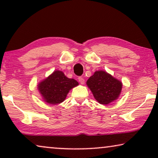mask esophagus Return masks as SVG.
<instances>
[{
    "instance_id": "1",
    "label": "esophagus",
    "mask_w": 158,
    "mask_h": 158,
    "mask_svg": "<svg viewBox=\"0 0 158 158\" xmlns=\"http://www.w3.org/2000/svg\"><path fill=\"white\" fill-rule=\"evenodd\" d=\"M78 81H79L80 83L82 84V85H83V84H84V83H85V80H84L83 77H78Z\"/></svg>"
}]
</instances>
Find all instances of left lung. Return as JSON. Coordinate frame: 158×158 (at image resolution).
<instances>
[{"label": "left lung", "instance_id": "left-lung-1", "mask_svg": "<svg viewBox=\"0 0 158 158\" xmlns=\"http://www.w3.org/2000/svg\"><path fill=\"white\" fill-rule=\"evenodd\" d=\"M96 100L101 104H109L119 96L122 83L105 71H96L87 81Z\"/></svg>", "mask_w": 158, "mask_h": 158}]
</instances>
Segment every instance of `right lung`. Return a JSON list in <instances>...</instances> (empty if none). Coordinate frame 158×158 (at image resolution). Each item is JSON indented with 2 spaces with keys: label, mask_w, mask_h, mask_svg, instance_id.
<instances>
[{
  "label": "right lung",
  "mask_w": 158,
  "mask_h": 158,
  "mask_svg": "<svg viewBox=\"0 0 158 158\" xmlns=\"http://www.w3.org/2000/svg\"><path fill=\"white\" fill-rule=\"evenodd\" d=\"M77 85L75 80L67 77L62 71L56 70L39 84L38 89L46 102L57 104L65 99L71 88Z\"/></svg>",
  "instance_id": "1"
}]
</instances>
